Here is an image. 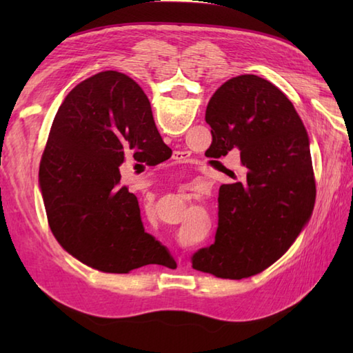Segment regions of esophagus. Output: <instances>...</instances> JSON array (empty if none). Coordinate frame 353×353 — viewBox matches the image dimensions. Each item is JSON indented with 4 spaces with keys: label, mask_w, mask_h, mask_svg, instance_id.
<instances>
[{
    "label": "esophagus",
    "mask_w": 353,
    "mask_h": 353,
    "mask_svg": "<svg viewBox=\"0 0 353 353\" xmlns=\"http://www.w3.org/2000/svg\"><path fill=\"white\" fill-rule=\"evenodd\" d=\"M172 157H174V159H177V161H181L185 157V153L183 152H176ZM179 264H181V258H179Z\"/></svg>",
    "instance_id": "esophagus-1"
}]
</instances>
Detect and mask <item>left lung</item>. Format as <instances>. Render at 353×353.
Returning a JSON list of instances; mask_svg holds the SVG:
<instances>
[{
  "instance_id": "left-lung-1",
  "label": "left lung",
  "mask_w": 353,
  "mask_h": 353,
  "mask_svg": "<svg viewBox=\"0 0 353 353\" xmlns=\"http://www.w3.org/2000/svg\"><path fill=\"white\" fill-rule=\"evenodd\" d=\"M214 159L239 150L243 182L220 186L215 243L192 256V268L243 279L279 259L310 221L316 181L310 137L292 103L268 80L244 74L208 103Z\"/></svg>"
}]
</instances>
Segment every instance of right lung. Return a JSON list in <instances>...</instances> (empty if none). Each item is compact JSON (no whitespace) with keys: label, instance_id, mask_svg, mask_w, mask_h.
I'll return each mask as SVG.
<instances>
[{"label":"right lung","instance_id":"1","mask_svg":"<svg viewBox=\"0 0 353 353\" xmlns=\"http://www.w3.org/2000/svg\"><path fill=\"white\" fill-rule=\"evenodd\" d=\"M165 150L147 95L129 76L103 71L74 88L54 117L39 167L57 243L103 273L154 264L159 241L144 230L119 167Z\"/></svg>","mask_w":353,"mask_h":353}]
</instances>
